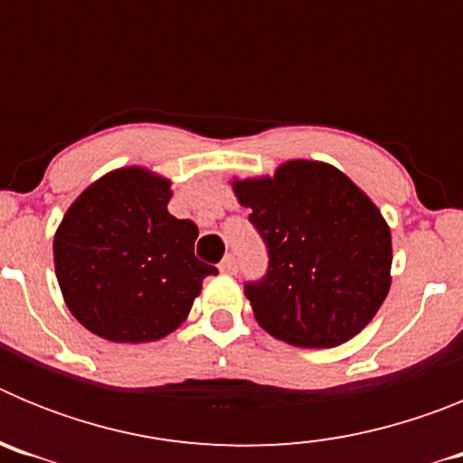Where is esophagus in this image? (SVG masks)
<instances>
[{
    "label": "esophagus",
    "instance_id": "esophagus-1",
    "mask_svg": "<svg viewBox=\"0 0 463 463\" xmlns=\"http://www.w3.org/2000/svg\"><path fill=\"white\" fill-rule=\"evenodd\" d=\"M236 269H239V267H236V257L234 255H227L222 261H220V271L227 273V276H234Z\"/></svg>",
    "mask_w": 463,
    "mask_h": 463
}]
</instances>
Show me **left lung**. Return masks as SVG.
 Wrapping results in <instances>:
<instances>
[{
    "label": "left lung",
    "mask_w": 463,
    "mask_h": 463,
    "mask_svg": "<svg viewBox=\"0 0 463 463\" xmlns=\"http://www.w3.org/2000/svg\"><path fill=\"white\" fill-rule=\"evenodd\" d=\"M232 190L269 248L267 276L245 285L261 329L297 347L357 336L392 285L390 224L369 194L317 159L234 178Z\"/></svg>",
    "instance_id": "obj_1"
}]
</instances>
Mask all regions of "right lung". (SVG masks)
<instances>
[{"label": "right lung", "mask_w": 463, "mask_h": 463, "mask_svg": "<svg viewBox=\"0 0 463 463\" xmlns=\"http://www.w3.org/2000/svg\"><path fill=\"white\" fill-rule=\"evenodd\" d=\"M171 181L120 166L85 187L52 239L55 276L71 315L110 343H153L190 315L206 276L199 229L169 213Z\"/></svg>", "instance_id": "right-lung-1"}]
</instances>
